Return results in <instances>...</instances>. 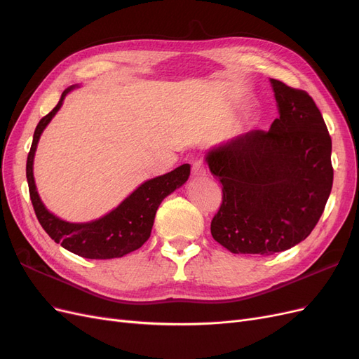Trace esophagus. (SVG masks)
<instances>
[{
  "label": "esophagus",
  "instance_id": "esophagus-1",
  "mask_svg": "<svg viewBox=\"0 0 359 359\" xmlns=\"http://www.w3.org/2000/svg\"><path fill=\"white\" fill-rule=\"evenodd\" d=\"M191 172H193L194 177H203V175H206V165L202 160H196L193 163Z\"/></svg>",
  "mask_w": 359,
  "mask_h": 359
}]
</instances>
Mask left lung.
Instances as JSON below:
<instances>
[{
  "label": "left lung",
  "instance_id": "1",
  "mask_svg": "<svg viewBox=\"0 0 359 359\" xmlns=\"http://www.w3.org/2000/svg\"><path fill=\"white\" fill-rule=\"evenodd\" d=\"M280 116L206 153L223 201L214 240L235 255H274L318 224L332 189L331 136L311 97L271 79Z\"/></svg>",
  "mask_w": 359,
  "mask_h": 359
}]
</instances>
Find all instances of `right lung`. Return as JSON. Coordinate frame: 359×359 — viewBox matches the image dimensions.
<instances>
[{
    "mask_svg": "<svg viewBox=\"0 0 359 359\" xmlns=\"http://www.w3.org/2000/svg\"><path fill=\"white\" fill-rule=\"evenodd\" d=\"M74 88L69 86L61 94L58 104L40 119L27 158V181L29 198L43 229L57 244L86 259H114L142 247L151 235L158 205L168 194L189 180L190 165H181L161 177L148 180L119 203L109 214L90 223H69L53 215L43 205L32 175V163L43 130L62 106V100Z\"/></svg>",
    "mask_w": 359,
    "mask_h": 359,
    "instance_id": "right-lung-1",
    "label": "right lung"
}]
</instances>
